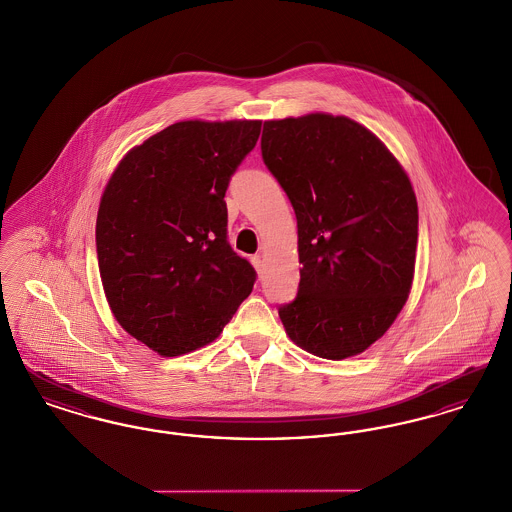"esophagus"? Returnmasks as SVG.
I'll return each mask as SVG.
<instances>
[{
    "instance_id": "34e87169",
    "label": "esophagus",
    "mask_w": 512,
    "mask_h": 512,
    "mask_svg": "<svg viewBox=\"0 0 512 512\" xmlns=\"http://www.w3.org/2000/svg\"><path fill=\"white\" fill-rule=\"evenodd\" d=\"M251 263H253V267L257 268V272H259V274H263L265 263H263V257H261V255H255V257L251 259Z\"/></svg>"
}]
</instances>
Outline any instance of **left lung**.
<instances>
[{
  "label": "left lung",
  "instance_id": "obj_1",
  "mask_svg": "<svg viewBox=\"0 0 512 512\" xmlns=\"http://www.w3.org/2000/svg\"><path fill=\"white\" fill-rule=\"evenodd\" d=\"M261 153L292 201L301 280L282 324L301 349L341 361L380 340L414 276L418 205L409 176L370 130L313 113L267 121Z\"/></svg>",
  "mask_w": 512,
  "mask_h": 512
}]
</instances>
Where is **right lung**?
Wrapping results in <instances>:
<instances>
[{
  "label": "right lung",
  "instance_id": "1",
  "mask_svg": "<svg viewBox=\"0 0 512 512\" xmlns=\"http://www.w3.org/2000/svg\"><path fill=\"white\" fill-rule=\"evenodd\" d=\"M261 121H184L126 153L96 224L99 274L122 328L165 357L219 338L257 272L228 244L224 195Z\"/></svg>",
  "mask_w": 512,
  "mask_h": 512
}]
</instances>
